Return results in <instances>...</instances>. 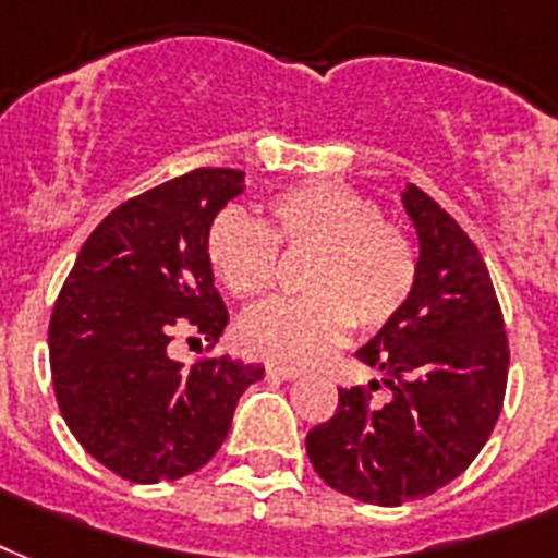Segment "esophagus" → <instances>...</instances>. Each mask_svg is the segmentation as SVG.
Listing matches in <instances>:
<instances>
[{
  "mask_svg": "<svg viewBox=\"0 0 558 558\" xmlns=\"http://www.w3.org/2000/svg\"><path fill=\"white\" fill-rule=\"evenodd\" d=\"M267 375H270V378H279V381H296L302 373H300V369H293V366L270 364V366H267Z\"/></svg>",
  "mask_w": 558,
  "mask_h": 558,
  "instance_id": "1",
  "label": "esophagus"
}]
</instances>
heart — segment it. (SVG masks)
Returning <instances> with one entry per match:
<instances>
[{
  "mask_svg": "<svg viewBox=\"0 0 558 558\" xmlns=\"http://www.w3.org/2000/svg\"><path fill=\"white\" fill-rule=\"evenodd\" d=\"M276 250L308 253L296 276L305 296L274 300L239 323L250 355L284 366H311L343 343L349 326L373 331L399 314L416 284V250L384 220L381 206L340 183L296 185L267 203V227L223 209L206 235L218 282L239 300L274 284Z\"/></svg>",
  "mask_w": 558,
  "mask_h": 558,
  "instance_id": "obj_1",
  "label": "heart"
}]
</instances>
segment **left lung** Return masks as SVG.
Listing matches in <instances>:
<instances>
[{"label": "left lung", "mask_w": 558, "mask_h": 558, "mask_svg": "<svg viewBox=\"0 0 558 558\" xmlns=\"http://www.w3.org/2000/svg\"><path fill=\"white\" fill-rule=\"evenodd\" d=\"M401 206L416 227V284L355 352L384 373L390 401L340 387L335 416L305 436L331 489L378 507L427 498L469 469L498 422L509 373L498 296L472 239L416 185H404Z\"/></svg>", "instance_id": "1"}]
</instances>
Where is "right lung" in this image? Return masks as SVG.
I'll return each instance as SVG.
<instances>
[{
    "instance_id": "1",
    "label": "right lung",
    "mask_w": 558,
    "mask_h": 558,
    "mask_svg": "<svg viewBox=\"0 0 558 558\" xmlns=\"http://www.w3.org/2000/svg\"><path fill=\"white\" fill-rule=\"evenodd\" d=\"M241 192L244 171L197 168L122 203L86 239L54 302L60 413L86 454L124 481H177L209 463L241 392L265 378V366L230 355L192 369L168 355L177 331L215 343L230 323L206 235Z\"/></svg>"
}]
</instances>
